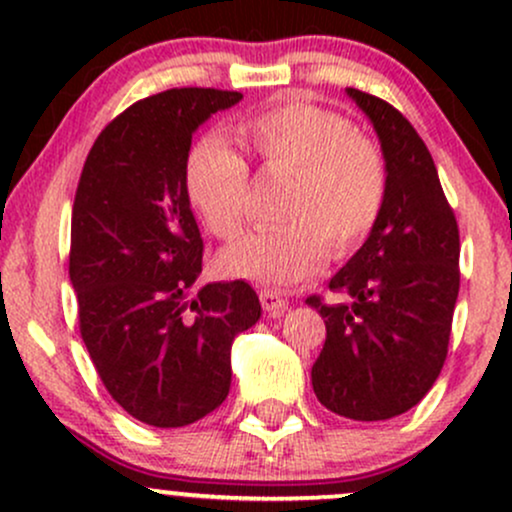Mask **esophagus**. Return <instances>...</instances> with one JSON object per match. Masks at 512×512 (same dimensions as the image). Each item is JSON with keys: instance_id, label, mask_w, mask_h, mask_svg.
<instances>
[{"instance_id": "esophagus-1", "label": "esophagus", "mask_w": 512, "mask_h": 512, "mask_svg": "<svg viewBox=\"0 0 512 512\" xmlns=\"http://www.w3.org/2000/svg\"><path fill=\"white\" fill-rule=\"evenodd\" d=\"M260 301H262V308L264 313H267L269 317H281L289 310V303L281 298V293L276 289H262L260 291Z\"/></svg>"}]
</instances>
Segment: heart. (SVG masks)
I'll use <instances>...</instances> for the list:
<instances>
[{
    "instance_id": "b5f03b06",
    "label": "heart",
    "mask_w": 512,
    "mask_h": 512,
    "mask_svg": "<svg viewBox=\"0 0 512 512\" xmlns=\"http://www.w3.org/2000/svg\"><path fill=\"white\" fill-rule=\"evenodd\" d=\"M238 137L267 173L289 175L276 221L219 255L223 274L289 286L310 279L327 255L346 257L370 236L387 197V161L373 139L344 115L305 98H286L238 127ZM185 192L204 226L231 240L248 219L250 168L221 139L187 151Z\"/></svg>"
}]
</instances>
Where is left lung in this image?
<instances>
[{
  "label": "left lung",
  "mask_w": 512,
  "mask_h": 512,
  "mask_svg": "<svg viewBox=\"0 0 512 512\" xmlns=\"http://www.w3.org/2000/svg\"><path fill=\"white\" fill-rule=\"evenodd\" d=\"M378 132L387 161L383 214L332 276L351 303L310 296L327 339L313 390L334 414L385 421L419 404L448 356L460 291V231L436 163L411 122L378 96L346 88Z\"/></svg>",
  "instance_id": "1"
}]
</instances>
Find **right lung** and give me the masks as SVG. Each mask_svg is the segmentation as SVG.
Masks as SVG:
<instances>
[{"label":"right lung","instance_id":"obj_1","mask_svg":"<svg viewBox=\"0 0 512 512\" xmlns=\"http://www.w3.org/2000/svg\"><path fill=\"white\" fill-rule=\"evenodd\" d=\"M243 93L170 88L88 151L72 209L79 330L110 397L142 424L190 426L231 390V344L262 315L243 279L197 291L204 243L185 192L192 134Z\"/></svg>","mask_w":512,"mask_h":512}]
</instances>
